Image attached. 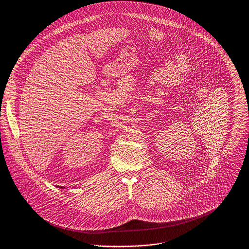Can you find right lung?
Masks as SVG:
<instances>
[{"instance_id": "obj_1", "label": "right lung", "mask_w": 249, "mask_h": 249, "mask_svg": "<svg viewBox=\"0 0 249 249\" xmlns=\"http://www.w3.org/2000/svg\"><path fill=\"white\" fill-rule=\"evenodd\" d=\"M59 188H60V189H61V188H62V189H65V188H64V187H59Z\"/></svg>"}]
</instances>
